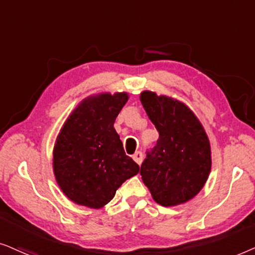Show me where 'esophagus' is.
<instances>
[{
    "instance_id": "34e87169",
    "label": "esophagus",
    "mask_w": 255,
    "mask_h": 255,
    "mask_svg": "<svg viewBox=\"0 0 255 255\" xmlns=\"http://www.w3.org/2000/svg\"><path fill=\"white\" fill-rule=\"evenodd\" d=\"M133 159H134L135 162L137 163L138 165H140L141 163H142V159H143V155H142L141 151H136V152H135V154L133 155Z\"/></svg>"
}]
</instances>
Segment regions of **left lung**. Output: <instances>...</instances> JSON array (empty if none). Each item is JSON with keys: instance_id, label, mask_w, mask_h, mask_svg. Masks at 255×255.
Listing matches in <instances>:
<instances>
[{"instance_id": "1", "label": "left lung", "mask_w": 255, "mask_h": 255, "mask_svg": "<svg viewBox=\"0 0 255 255\" xmlns=\"http://www.w3.org/2000/svg\"><path fill=\"white\" fill-rule=\"evenodd\" d=\"M140 100L159 137L141 165L152 199L175 206L192 199L211 171V148L204 128L181 101L144 91Z\"/></svg>"}]
</instances>
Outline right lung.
I'll return each mask as SVG.
<instances>
[{"mask_svg":"<svg viewBox=\"0 0 255 255\" xmlns=\"http://www.w3.org/2000/svg\"><path fill=\"white\" fill-rule=\"evenodd\" d=\"M128 94L101 93L78 105L53 148V172L62 191L76 204L100 209L126 179L140 170L124 145L114 121Z\"/></svg>","mask_w":255,"mask_h":255,"instance_id":"add662e5","label":"right lung"}]
</instances>
